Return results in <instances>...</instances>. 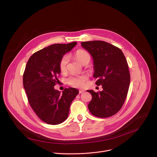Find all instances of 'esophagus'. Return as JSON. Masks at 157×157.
Wrapping results in <instances>:
<instances>
[{"label": "esophagus", "mask_w": 157, "mask_h": 157, "mask_svg": "<svg viewBox=\"0 0 157 157\" xmlns=\"http://www.w3.org/2000/svg\"><path fill=\"white\" fill-rule=\"evenodd\" d=\"M85 92V90H79V93H84Z\"/></svg>", "instance_id": "34e87169"}]
</instances>
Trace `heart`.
<instances>
[{
  "mask_svg": "<svg viewBox=\"0 0 157 157\" xmlns=\"http://www.w3.org/2000/svg\"><path fill=\"white\" fill-rule=\"evenodd\" d=\"M75 58L82 65L86 62L90 60L91 57L88 52L84 50H78L75 54ZM69 62V56L67 55H64L62 57L59 61V69L62 72H64L66 71L67 64ZM88 78L86 75H73L69 77L67 79L68 84L71 86H75L76 88H81L85 85V82Z\"/></svg>",
  "mask_w": 157,
  "mask_h": 157,
  "instance_id": "obj_1",
  "label": "heart"
}]
</instances>
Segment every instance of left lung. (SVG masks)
<instances>
[{
  "label": "left lung",
  "mask_w": 157,
  "mask_h": 157,
  "mask_svg": "<svg viewBox=\"0 0 157 157\" xmlns=\"http://www.w3.org/2000/svg\"><path fill=\"white\" fill-rule=\"evenodd\" d=\"M81 46L93 59L96 85L101 91L87 90L92 95L88 109L97 117L106 118L117 113L126 98L130 73L126 57L118 47L100 40L83 41Z\"/></svg>",
  "instance_id": "left-lung-1"
}]
</instances>
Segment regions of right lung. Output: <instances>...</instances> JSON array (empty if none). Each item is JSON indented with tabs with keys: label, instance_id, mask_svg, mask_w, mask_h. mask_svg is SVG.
Wrapping results in <instances>:
<instances>
[{
	"label": "right lung",
	"instance_id": "obj_1",
	"mask_svg": "<svg viewBox=\"0 0 157 157\" xmlns=\"http://www.w3.org/2000/svg\"><path fill=\"white\" fill-rule=\"evenodd\" d=\"M77 44H54L31 56L23 74V86L28 102L37 116L47 124L57 125L67 119L70 105L79 91L65 88L62 93L54 89L60 73L62 57Z\"/></svg>",
	"mask_w": 157,
	"mask_h": 157
}]
</instances>
